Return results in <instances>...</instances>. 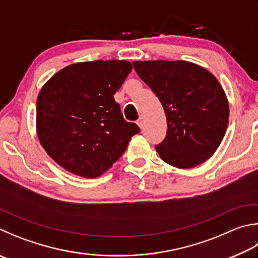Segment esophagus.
I'll use <instances>...</instances> for the list:
<instances>
[{"label": "esophagus", "instance_id": "obj_1", "mask_svg": "<svg viewBox=\"0 0 258 258\" xmlns=\"http://www.w3.org/2000/svg\"><path fill=\"white\" fill-rule=\"evenodd\" d=\"M138 125L140 126V128H143V125H144V118L141 116L140 118L138 119Z\"/></svg>", "mask_w": 258, "mask_h": 258}]
</instances>
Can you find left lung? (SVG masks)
<instances>
[{
  "instance_id": "1",
  "label": "left lung",
  "mask_w": 258,
  "mask_h": 258,
  "mask_svg": "<svg viewBox=\"0 0 258 258\" xmlns=\"http://www.w3.org/2000/svg\"><path fill=\"white\" fill-rule=\"evenodd\" d=\"M133 65L165 109L167 135L156 145L160 158L180 169L207 161L229 120L228 99L217 78L186 60H135Z\"/></svg>"
}]
</instances>
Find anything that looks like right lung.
I'll return each instance as SVG.
<instances>
[{
  "mask_svg": "<svg viewBox=\"0 0 258 258\" xmlns=\"http://www.w3.org/2000/svg\"><path fill=\"white\" fill-rule=\"evenodd\" d=\"M132 69L124 59L80 62L62 69L41 88L37 135L64 169L86 178L101 176L140 132L114 99Z\"/></svg>",
  "mask_w": 258,
  "mask_h": 258,
  "instance_id": "obj_1",
  "label": "right lung"
}]
</instances>
